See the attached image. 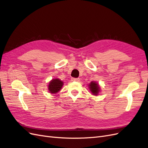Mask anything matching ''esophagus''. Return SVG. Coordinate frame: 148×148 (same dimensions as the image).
I'll list each match as a JSON object with an SVG mask.
<instances>
[{
    "label": "esophagus",
    "instance_id": "1",
    "mask_svg": "<svg viewBox=\"0 0 148 148\" xmlns=\"http://www.w3.org/2000/svg\"><path fill=\"white\" fill-rule=\"evenodd\" d=\"M71 81H72V82H79V78H71Z\"/></svg>",
    "mask_w": 148,
    "mask_h": 148
}]
</instances>
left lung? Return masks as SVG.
I'll return each instance as SVG.
<instances>
[{
    "mask_svg": "<svg viewBox=\"0 0 148 148\" xmlns=\"http://www.w3.org/2000/svg\"><path fill=\"white\" fill-rule=\"evenodd\" d=\"M89 91L94 96H97L99 95L101 91V87L99 83H97L96 82L92 81L89 84Z\"/></svg>",
    "mask_w": 148,
    "mask_h": 148,
    "instance_id": "1",
    "label": "left lung"
}]
</instances>
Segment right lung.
I'll use <instances>...</instances> for the list:
<instances>
[{
  "mask_svg": "<svg viewBox=\"0 0 148 148\" xmlns=\"http://www.w3.org/2000/svg\"><path fill=\"white\" fill-rule=\"evenodd\" d=\"M64 85V82L59 78H53L49 82L48 85L49 92L51 94H56L60 91Z\"/></svg>",
  "mask_w": 148,
  "mask_h": 148,
  "instance_id": "1",
  "label": "right lung"
}]
</instances>
